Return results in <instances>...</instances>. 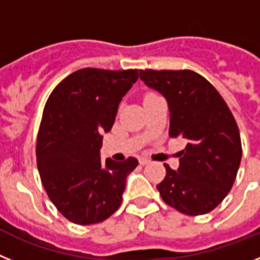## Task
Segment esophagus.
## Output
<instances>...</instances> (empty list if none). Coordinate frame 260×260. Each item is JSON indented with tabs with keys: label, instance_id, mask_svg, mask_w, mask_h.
<instances>
[{
	"label": "esophagus",
	"instance_id": "obj_1",
	"mask_svg": "<svg viewBox=\"0 0 260 260\" xmlns=\"http://www.w3.org/2000/svg\"><path fill=\"white\" fill-rule=\"evenodd\" d=\"M140 163H141V165H149V163H150V159L140 158Z\"/></svg>",
	"mask_w": 260,
	"mask_h": 260
}]
</instances>
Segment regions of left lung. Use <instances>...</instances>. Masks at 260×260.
Returning a JSON list of instances; mask_svg holds the SVG:
<instances>
[{"instance_id": "1", "label": "left lung", "mask_w": 260, "mask_h": 260, "mask_svg": "<svg viewBox=\"0 0 260 260\" xmlns=\"http://www.w3.org/2000/svg\"><path fill=\"white\" fill-rule=\"evenodd\" d=\"M145 85L166 98L170 136L185 139L179 168L166 167L156 189L166 203L185 215L212 211L236 180L242 156L237 123L219 92L197 72L140 70Z\"/></svg>"}]
</instances>
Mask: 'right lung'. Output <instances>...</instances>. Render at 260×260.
<instances>
[{"label": "right lung", "mask_w": 260, "mask_h": 260, "mask_svg": "<svg viewBox=\"0 0 260 260\" xmlns=\"http://www.w3.org/2000/svg\"><path fill=\"white\" fill-rule=\"evenodd\" d=\"M139 79L137 70L83 69L51 92L37 136V168L58 211L80 225L101 223L121 203L127 176L137 167L101 160L104 133L115 121L121 98Z\"/></svg>", "instance_id": "right-lung-1"}]
</instances>
